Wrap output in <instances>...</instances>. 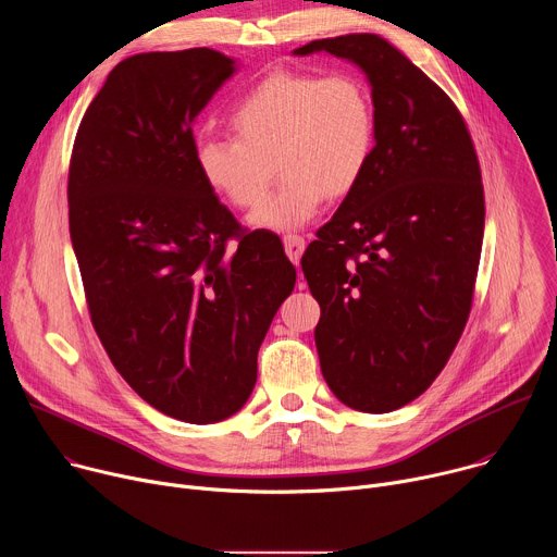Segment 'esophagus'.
<instances>
[{
	"mask_svg": "<svg viewBox=\"0 0 557 557\" xmlns=\"http://www.w3.org/2000/svg\"><path fill=\"white\" fill-rule=\"evenodd\" d=\"M284 249H286V256L290 258V262H299L301 260V253H304V249H306V243H304V237L301 235H284Z\"/></svg>",
	"mask_w": 557,
	"mask_h": 557,
	"instance_id": "1",
	"label": "esophagus"
}]
</instances>
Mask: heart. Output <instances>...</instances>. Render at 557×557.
<instances>
[{
	"label": "heart",
	"mask_w": 557,
	"mask_h": 557,
	"mask_svg": "<svg viewBox=\"0 0 557 557\" xmlns=\"http://www.w3.org/2000/svg\"><path fill=\"white\" fill-rule=\"evenodd\" d=\"M231 125L237 136L196 138V168L218 196L243 209L264 198L277 170L282 185L249 222L282 233L308 224L326 196H348L376 145L370 88L350 72H273L237 101Z\"/></svg>",
	"instance_id": "1"
}]
</instances>
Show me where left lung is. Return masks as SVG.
I'll list each match as a JSON object with an SVG mask.
<instances>
[{"mask_svg":"<svg viewBox=\"0 0 557 557\" xmlns=\"http://www.w3.org/2000/svg\"><path fill=\"white\" fill-rule=\"evenodd\" d=\"M368 78L376 145L359 185L317 231L301 271L322 317V374L342 404L383 414L423 394L467 324L479 273L481 168L451 99L379 35L314 39Z\"/></svg>","mask_w":557,"mask_h":557,"instance_id":"left-lung-1","label":"left lung"}]
</instances>
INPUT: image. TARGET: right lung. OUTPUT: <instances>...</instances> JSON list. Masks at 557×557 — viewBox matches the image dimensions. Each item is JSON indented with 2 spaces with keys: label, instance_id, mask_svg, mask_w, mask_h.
<instances>
[{
  "label": "right lung",
  "instance_id": "right-lung-1",
  "mask_svg": "<svg viewBox=\"0 0 557 557\" xmlns=\"http://www.w3.org/2000/svg\"><path fill=\"white\" fill-rule=\"evenodd\" d=\"M235 72L211 48L121 61L78 125L67 176L72 249L108 357L143 401L196 425L249 401L295 286L280 237L245 233L194 161L191 125Z\"/></svg>",
  "mask_w": 557,
  "mask_h": 557
}]
</instances>
